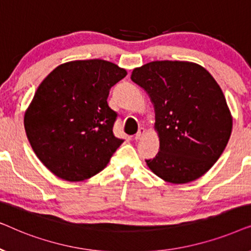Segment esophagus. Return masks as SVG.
<instances>
[{
	"label": "esophagus",
	"mask_w": 251,
	"mask_h": 251,
	"mask_svg": "<svg viewBox=\"0 0 251 251\" xmlns=\"http://www.w3.org/2000/svg\"><path fill=\"white\" fill-rule=\"evenodd\" d=\"M145 129L144 128H140L139 130H138V132L136 133L135 135V140H140L144 137V135H145Z\"/></svg>",
	"instance_id": "esophagus-1"
}]
</instances>
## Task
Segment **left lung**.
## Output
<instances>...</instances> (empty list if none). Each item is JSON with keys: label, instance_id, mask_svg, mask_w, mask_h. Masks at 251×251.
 <instances>
[{"label": "left lung", "instance_id": "left-lung-1", "mask_svg": "<svg viewBox=\"0 0 251 251\" xmlns=\"http://www.w3.org/2000/svg\"><path fill=\"white\" fill-rule=\"evenodd\" d=\"M131 80L147 92L155 111L160 151L146 160L156 176L186 184L219 159L232 132V115L221 87L200 65L157 60L132 71Z\"/></svg>", "mask_w": 251, "mask_h": 251}]
</instances>
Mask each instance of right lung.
<instances>
[{
  "instance_id": "add662e5",
  "label": "right lung",
  "mask_w": 251,
  "mask_h": 251,
  "mask_svg": "<svg viewBox=\"0 0 251 251\" xmlns=\"http://www.w3.org/2000/svg\"><path fill=\"white\" fill-rule=\"evenodd\" d=\"M126 75L111 61L74 60L39 85L24 126L34 153L57 177L81 181L95 176L123 143L113 133L118 113L107 97Z\"/></svg>"
}]
</instances>
